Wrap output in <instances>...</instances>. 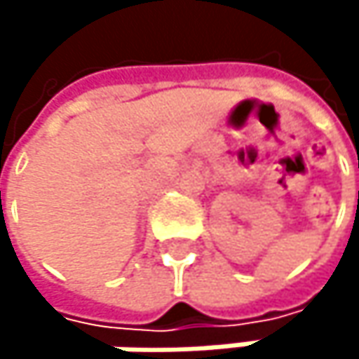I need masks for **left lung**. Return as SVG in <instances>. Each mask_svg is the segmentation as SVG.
<instances>
[{
    "label": "left lung",
    "mask_w": 359,
    "mask_h": 359,
    "mask_svg": "<svg viewBox=\"0 0 359 359\" xmlns=\"http://www.w3.org/2000/svg\"><path fill=\"white\" fill-rule=\"evenodd\" d=\"M358 166H359V164H358Z\"/></svg>",
    "instance_id": "obj_1"
}]
</instances>
